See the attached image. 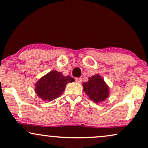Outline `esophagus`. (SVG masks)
I'll use <instances>...</instances> for the list:
<instances>
[{"mask_svg":"<svg viewBox=\"0 0 148 148\" xmlns=\"http://www.w3.org/2000/svg\"><path fill=\"white\" fill-rule=\"evenodd\" d=\"M75 81L77 82V83H79V84H81L82 79L81 77H77V78L75 79Z\"/></svg>","mask_w":148,"mask_h":148,"instance_id":"34e87169","label":"esophagus"}]
</instances>
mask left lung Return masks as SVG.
Returning a JSON list of instances; mask_svg holds the SVG:
<instances>
[{
	"instance_id": "1",
	"label": "left lung",
	"mask_w": 148,
	"mask_h": 148,
	"mask_svg": "<svg viewBox=\"0 0 148 148\" xmlns=\"http://www.w3.org/2000/svg\"><path fill=\"white\" fill-rule=\"evenodd\" d=\"M88 82H84V90L93 102L99 103L105 101L109 95L108 86L99 75L88 78Z\"/></svg>"
}]
</instances>
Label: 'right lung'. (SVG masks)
Segmentation results:
<instances>
[{
  "mask_svg": "<svg viewBox=\"0 0 148 148\" xmlns=\"http://www.w3.org/2000/svg\"><path fill=\"white\" fill-rule=\"evenodd\" d=\"M74 81L70 75L64 76L61 72L51 71L35 84V92L43 101H51L60 97L66 84Z\"/></svg>",
  "mask_w": 148,
  "mask_h": 148,
  "instance_id": "right-lung-1",
  "label": "right lung"
}]
</instances>
